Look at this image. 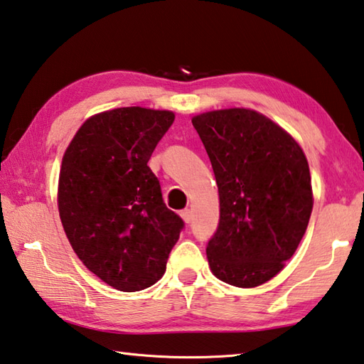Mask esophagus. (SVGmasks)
Returning a JSON list of instances; mask_svg holds the SVG:
<instances>
[{"label": "esophagus", "instance_id": "obj_1", "mask_svg": "<svg viewBox=\"0 0 364 364\" xmlns=\"http://www.w3.org/2000/svg\"><path fill=\"white\" fill-rule=\"evenodd\" d=\"M180 216L183 218V221L184 223H191V220H193V215H191V211L189 210H181V213H180Z\"/></svg>", "mask_w": 364, "mask_h": 364}]
</instances>
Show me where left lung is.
Instances as JSON below:
<instances>
[{"label":"left lung","instance_id":"obj_1","mask_svg":"<svg viewBox=\"0 0 364 364\" xmlns=\"http://www.w3.org/2000/svg\"><path fill=\"white\" fill-rule=\"evenodd\" d=\"M193 125L220 194L210 270L232 287H259L285 267L306 234L314 208L307 157L285 129L255 109L207 111Z\"/></svg>","mask_w":364,"mask_h":364}]
</instances>
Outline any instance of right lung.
I'll use <instances>...</instances> for the list:
<instances>
[{
  "label": "right lung",
  "instance_id": "1",
  "mask_svg": "<svg viewBox=\"0 0 364 364\" xmlns=\"http://www.w3.org/2000/svg\"><path fill=\"white\" fill-rule=\"evenodd\" d=\"M173 111L125 107L90 116L65 151L57 203L79 259L119 291L154 285L183 220L165 207L148 167Z\"/></svg>",
  "mask_w": 364,
  "mask_h": 364
}]
</instances>
